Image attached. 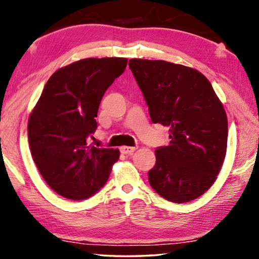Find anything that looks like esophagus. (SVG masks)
<instances>
[{"label": "esophagus", "mask_w": 259, "mask_h": 259, "mask_svg": "<svg viewBox=\"0 0 259 259\" xmlns=\"http://www.w3.org/2000/svg\"><path fill=\"white\" fill-rule=\"evenodd\" d=\"M136 150L137 147H131V146H122L120 148V151H121V153L123 154H132Z\"/></svg>", "instance_id": "1"}]
</instances>
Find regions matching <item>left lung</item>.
<instances>
[{
  "label": "left lung",
  "instance_id": "8db88e82",
  "mask_svg": "<svg viewBox=\"0 0 259 259\" xmlns=\"http://www.w3.org/2000/svg\"><path fill=\"white\" fill-rule=\"evenodd\" d=\"M153 123L169 127L168 146L155 150L148 182L173 203L204 194L217 179L228 147V116L206 77L197 69L162 61L131 59Z\"/></svg>",
  "mask_w": 259,
  "mask_h": 259
}]
</instances>
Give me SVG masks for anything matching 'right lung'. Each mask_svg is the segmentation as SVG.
<instances>
[{"instance_id": "right-lung-1", "label": "right lung", "mask_w": 259, "mask_h": 259, "mask_svg": "<svg viewBox=\"0 0 259 259\" xmlns=\"http://www.w3.org/2000/svg\"><path fill=\"white\" fill-rule=\"evenodd\" d=\"M125 58H91L56 70L28 120L31 157L49 187L87 199L107 182L120 152L90 144L105 92L126 68Z\"/></svg>"}]
</instances>
